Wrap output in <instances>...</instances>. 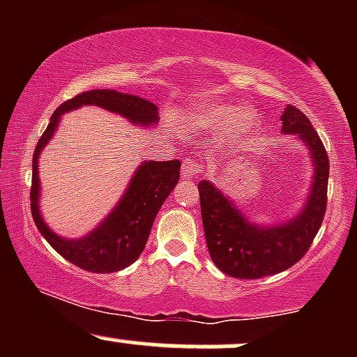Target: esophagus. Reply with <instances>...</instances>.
I'll use <instances>...</instances> for the list:
<instances>
[{"instance_id": "esophagus-1", "label": "esophagus", "mask_w": 357, "mask_h": 357, "mask_svg": "<svg viewBox=\"0 0 357 357\" xmlns=\"http://www.w3.org/2000/svg\"><path fill=\"white\" fill-rule=\"evenodd\" d=\"M202 171H203L202 165H199L198 161H195V159H186V161L183 162L181 173H183L184 178H188V179L198 178Z\"/></svg>"}]
</instances>
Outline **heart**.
<instances>
[{"label": "heart", "mask_w": 357, "mask_h": 357, "mask_svg": "<svg viewBox=\"0 0 357 357\" xmlns=\"http://www.w3.org/2000/svg\"><path fill=\"white\" fill-rule=\"evenodd\" d=\"M188 124L198 132L225 130L228 139L241 141L260 126V114L250 105L236 107L227 102H208L192 109Z\"/></svg>", "instance_id": "heart-1"}]
</instances>
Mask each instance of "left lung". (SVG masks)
<instances>
[{"label":"left lung","instance_id":"1","mask_svg":"<svg viewBox=\"0 0 357 357\" xmlns=\"http://www.w3.org/2000/svg\"><path fill=\"white\" fill-rule=\"evenodd\" d=\"M282 134L294 136L309 151L312 181L302 208L289 220L255 223L215 183H198L206 247L213 264L235 278H261L296 265L321 228L327 204L329 159L321 137L294 105L282 110Z\"/></svg>","mask_w":357,"mask_h":357}]
</instances>
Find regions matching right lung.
I'll return each instance as SVG.
<instances>
[{
	"instance_id": "obj_1",
	"label": "right lung",
	"mask_w": 357,
	"mask_h": 357,
	"mask_svg": "<svg viewBox=\"0 0 357 357\" xmlns=\"http://www.w3.org/2000/svg\"><path fill=\"white\" fill-rule=\"evenodd\" d=\"M84 105H97L127 119L130 124L153 127L158 124V105L142 97L116 90H89L63 102L50 117V124L40 137L33 153L31 174V215L43 238L65 260L93 273H112L129 267L144 250L159 208L179 181V159L174 161H142L130 178L124 195L112 211L80 238H65L52 230L40 211L38 159L55 134L63 114Z\"/></svg>"
}]
</instances>
